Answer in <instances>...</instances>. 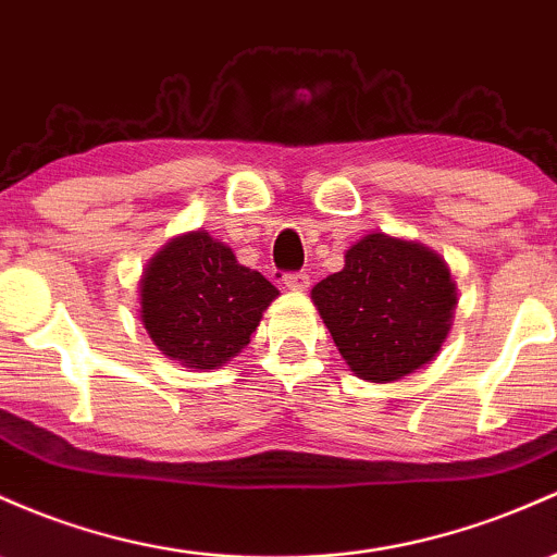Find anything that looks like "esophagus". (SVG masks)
Masks as SVG:
<instances>
[{"label":"esophagus","mask_w":557,"mask_h":557,"mask_svg":"<svg viewBox=\"0 0 557 557\" xmlns=\"http://www.w3.org/2000/svg\"><path fill=\"white\" fill-rule=\"evenodd\" d=\"M285 288L288 290H307L309 288V274L307 272H288L283 277Z\"/></svg>","instance_id":"1"}]
</instances>
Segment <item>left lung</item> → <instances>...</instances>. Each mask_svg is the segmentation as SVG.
I'll use <instances>...</instances> for the list:
<instances>
[{"instance_id": "1", "label": "left lung", "mask_w": 557, "mask_h": 557, "mask_svg": "<svg viewBox=\"0 0 557 557\" xmlns=\"http://www.w3.org/2000/svg\"><path fill=\"white\" fill-rule=\"evenodd\" d=\"M341 357L372 383L431 362L449 333L457 293L449 269L420 243L372 232L311 290Z\"/></svg>"}]
</instances>
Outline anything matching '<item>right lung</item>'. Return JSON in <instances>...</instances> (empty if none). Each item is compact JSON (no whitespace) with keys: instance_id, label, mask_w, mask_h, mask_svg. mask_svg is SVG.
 Segmentation results:
<instances>
[{"instance_id":"1","label":"right lung","mask_w":557,"mask_h":557,"mask_svg":"<svg viewBox=\"0 0 557 557\" xmlns=\"http://www.w3.org/2000/svg\"><path fill=\"white\" fill-rule=\"evenodd\" d=\"M274 296L264 274L198 230L174 237L145 269L143 322L166 357L213 370L248 346Z\"/></svg>"}]
</instances>
